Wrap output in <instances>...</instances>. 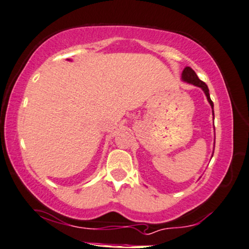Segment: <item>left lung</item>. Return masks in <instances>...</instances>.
<instances>
[{
    "instance_id": "8db88e82",
    "label": "left lung",
    "mask_w": 249,
    "mask_h": 249,
    "mask_svg": "<svg viewBox=\"0 0 249 249\" xmlns=\"http://www.w3.org/2000/svg\"><path fill=\"white\" fill-rule=\"evenodd\" d=\"M182 79H183L184 81H187V82L193 83V85L199 87V88H202L203 91L205 92L206 97H208L209 103L211 104L212 110H213V102H212L211 98H210V94H209V88H208V86H206L205 82H203L202 80L198 79V76H197V74L195 73V71L193 70V68L185 67L184 70H183V71H182Z\"/></svg>"
}]
</instances>
